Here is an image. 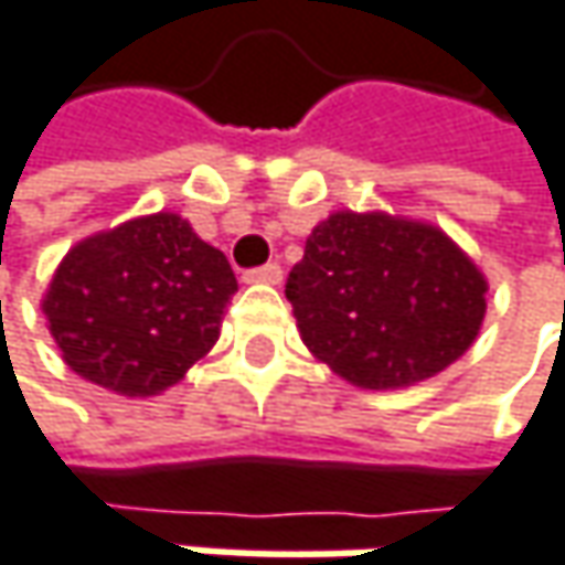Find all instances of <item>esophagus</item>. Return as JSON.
Wrapping results in <instances>:
<instances>
[{
	"label": "esophagus",
	"instance_id": "1",
	"mask_svg": "<svg viewBox=\"0 0 565 565\" xmlns=\"http://www.w3.org/2000/svg\"><path fill=\"white\" fill-rule=\"evenodd\" d=\"M244 282H257V286H279L282 282V266L279 263H266L257 269L244 273Z\"/></svg>",
	"mask_w": 565,
	"mask_h": 565
}]
</instances>
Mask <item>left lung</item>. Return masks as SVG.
<instances>
[{
  "label": "left lung",
  "instance_id": "obj_1",
  "mask_svg": "<svg viewBox=\"0 0 565 565\" xmlns=\"http://www.w3.org/2000/svg\"><path fill=\"white\" fill-rule=\"evenodd\" d=\"M489 282L434 224L334 212L305 241L286 299L305 347L360 388H405L472 347Z\"/></svg>",
  "mask_w": 565,
  "mask_h": 565
}]
</instances>
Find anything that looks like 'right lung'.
Wrapping results in <instances>:
<instances>
[{"label":"right lung","mask_w":565,"mask_h":565,"mask_svg":"<svg viewBox=\"0 0 565 565\" xmlns=\"http://www.w3.org/2000/svg\"><path fill=\"white\" fill-rule=\"evenodd\" d=\"M237 292L231 263L173 212L79 241L57 266L44 315L63 363L118 395H157L222 331Z\"/></svg>","instance_id":"right-lung-1"}]
</instances>
